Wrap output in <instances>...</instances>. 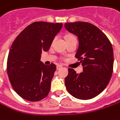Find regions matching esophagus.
<instances>
[{"label":"esophagus","mask_w":120,"mask_h":120,"mask_svg":"<svg viewBox=\"0 0 120 120\" xmlns=\"http://www.w3.org/2000/svg\"><path fill=\"white\" fill-rule=\"evenodd\" d=\"M62 68V66H61V65H58L56 66V69L57 70H60V69H61Z\"/></svg>","instance_id":"esophagus-1"}]
</instances>
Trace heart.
I'll use <instances>...</instances> for the list:
<instances>
[{
    "label": "heart",
    "instance_id": "1",
    "mask_svg": "<svg viewBox=\"0 0 120 120\" xmlns=\"http://www.w3.org/2000/svg\"><path fill=\"white\" fill-rule=\"evenodd\" d=\"M73 37V36H68L67 38H69V37Z\"/></svg>",
    "mask_w": 120,
    "mask_h": 120
}]
</instances>
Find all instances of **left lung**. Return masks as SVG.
I'll return each instance as SVG.
<instances>
[{
  "mask_svg": "<svg viewBox=\"0 0 120 120\" xmlns=\"http://www.w3.org/2000/svg\"><path fill=\"white\" fill-rule=\"evenodd\" d=\"M64 27L78 38L75 57L83 66L80 74L68 69L66 87L76 98L91 99L104 91L110 80L114 65L112 44L104 33L89 23H66Z\"/></svg>",
  "mask_w": 120,
  "mask_h": 120,
  "instance_id": "8db88e82",
  "label": "left lung"
}]
</instances>
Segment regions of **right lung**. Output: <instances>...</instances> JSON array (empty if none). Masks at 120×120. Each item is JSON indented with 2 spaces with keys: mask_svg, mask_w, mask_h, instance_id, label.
<instances>
[{
  "mask_svg": "<svg viewBox=\"0 0 120 120\" xmlns=\"http://www.w3.org/2000/svg\"><path fill=\"white\" fill-rule=\"evenodd\" d=\"M62 23L36 22L23 30L10 49L7 60L9 80L15 93L27 101H39L48 95L56 66L41 62L42 51L49 50Z\"/></svg>",
  "mask_w": 120,
  "mask_h": 120,
  "instance_id": "1",
  "label": "right lung"
}]
</instances>
